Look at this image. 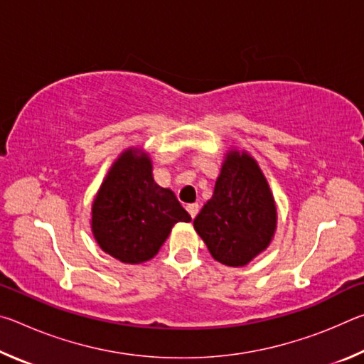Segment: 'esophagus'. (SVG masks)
<instances>
[{
    "label": "esophagus",
    "mask_w": 364,
    "mask_h": 364,
    "mask_svg": "<svg viewBox=\"0 0 364 364\" xmlns=\"http://www.w3.org/2000/svg\"><path fill=\"white\" fill-rule=\"evenodd\" d=\"M186 208H188V212L193 218H196V215L199 213V204H189Z\"/></svg>",
    "instance_id": "esophagus-1"
}]
</instances>
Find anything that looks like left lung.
<instances>
[{
	"instance_id": "obj_1",
	"label": "left lung",
	"mask_w": 364,
	"mask_h": 364,
	"mask_svg": "<svg viewBox=\"0 0 364 364\" xmlns=\"http://www.w3.org/2000/svg\"><path fill=\"white\" fill-rule=\"evenodd\" d=\"M276 204L257 160L230 151L213 196L194 218V230L215 260L244 267L268 247L276 230Z\"/></svg>"
}]
</instances>
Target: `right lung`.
Masks as SVG:
<instances>
[{"instance_id": "1", "label": "right lung", "mask_w": 364, "mask_h": 364, "mask_svg": "<svg viewBox=\"0 0 364 364\" xmlns=\"http://www.w3.org/2000/svg\"><path fill=\"white\" fill-rule=\"evenodd\" d=\"M191 221L173 191L154 181L152 162L141 149H127L110 167L91 208V230L100 247L123 263L151 260L176 223Z\"/></svg>"}]
</instances>
